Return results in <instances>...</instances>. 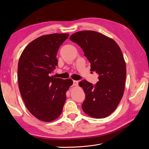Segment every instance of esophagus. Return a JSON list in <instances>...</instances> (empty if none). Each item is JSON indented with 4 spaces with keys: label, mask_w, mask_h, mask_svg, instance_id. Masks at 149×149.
<instances>
[{
    "label": "esophagus",
    "mask_w": 149,
    "mask_h": 149,
    "mask_svg": "<svg viewBox=\"0 0 149 149\" xmlns=\"http://www.w3.org/2000/svg\"><path fill=\"white\" fill-rule=\"evenodd\" d=\"M73 86H78V81H75V80H73Z\"/></svg>",
    "instance_id": "obj_1"
}]
</instances>
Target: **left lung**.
I'll use <instances>...</instances> for the list:
<instances>
[{
	"instance_id": "obj_1",
	"label": "left lung",
	"mask_w": 149,
	"mask_h": 149,
	"mask_svg": "<svg viewBox=\"0 0 149 149\" xmlns=\"http://www.w3.org/2000/svg\"><path fill=\"white\" fill-rule=\"evenodd\" d=\"M70 39L82 48L91 71L99 75L94 86L84 79L79 83L86 96L82 109L92 118H106L115 111L124 94L126 66L123 53L114 40L95 31H78Z\"/></svg>"
}]
</instances>
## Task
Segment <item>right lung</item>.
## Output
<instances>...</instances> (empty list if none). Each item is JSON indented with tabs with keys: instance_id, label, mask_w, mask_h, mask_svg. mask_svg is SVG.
I'll list each match as a JSON object with an SVG mask.
<instances>
[{
	"instance_id": "add662e5",
	"label": "right lung",
	"mask_w": 149,
	"mask_h": 149,
	"mask_svg": "<svg viewBox=\"0 0 149 149\" xmlns=\"http://www.w3.org/2000/svg\"><path fill=\"white\" fill-rule=\"evenodd\" d=\"M68 33L43 35L30 42L18 64V82L26 107L36 118L50 122L60 116L71 79L51 76L58 65L56 54Z\"/></svg>"
}]
</instances>
